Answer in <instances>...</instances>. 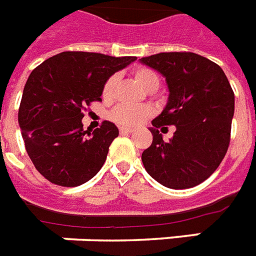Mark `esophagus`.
<instances>
[{"label": "esophagus", "mask_w": 256, "mask_h": 256, "mask_svg": "<svg viewBox=\"0 0 256 256\" xmlns=\"http://www.w3.org/2000/svg\"><path fill=\"white\" fill-rule=\"evenodd\" d=\"M132 132H134V130H130V128H124V126L120 128V134H132Z\"/></svg>", "instance_id": "34e87169"}]
</instances>
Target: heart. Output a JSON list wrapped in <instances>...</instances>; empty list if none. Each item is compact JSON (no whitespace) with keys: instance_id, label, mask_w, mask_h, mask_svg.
I'll list each match as a JSON object with an SVG mask.
<instances>
[{"instance_id":"b5f03b06","label":"heart","mask_w":256,"mask_h":256,"mask_svg":"<svg viewBox=\"0 0 256 256\" xmlns=\"http://www.w3.org/2000/svg\"><path fill=\"white\" fill-rule=\"evenodd\" d=\"M132 75H134V80L148 92H154L160 87L158 74L149 67H136L132 71ZM116 86H118V76L112 75V76L108 78L103 86V91H102L104 99L110 100L114 98ZM152 115L153 110L150 107H146V106L132 107V106H126V104H120V106L114 108V111L111 112V118L118 126L134 128V126H140L141 122Z\"/></svg>"}]
</instances>
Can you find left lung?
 Instances as JSON below:
<instances>
[{
	"instance_id": "1",
	"label": "left lung",
	"mask_w": 256,
	"mask_h": 256,
	"mask_svg": "<svg viewBox=\"0 0 256 256\" xmlns=\"http://www.w3.org/2000/svg\"><path fill=\"white\" fill-rule=\"evenodd\" d=\"M140 62L165 78L169 98L152 122L153 141L141 154L145 170L161 185L188 189L216 172L230 144L234 92L216 63L194 52H160ZM176 125L170 142L158 128Z\"/></svg>"
}]
</instances>
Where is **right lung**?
I'll list each match as a JSON object with an SVG mask.
<instances>
[{"label": "right lung", "mask_w": 256, "mask_h": 256, "mask_svg": "<svg viewBox=\"0 0 256 256\" xmlns=\"http://www.w3.org/2000/svg\"><path fill=\"white\" fill-rule=\"evenodd\" d=\"M136 56L64 51L34 68L24 84L18 122L24 148L44 178L74 188L102 169L118 126L103 122L92 134L83 130V111L100 102L108 78Z\"/></svg>", "instance_id": "1"}]
</instances>
